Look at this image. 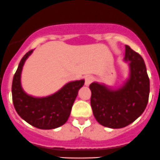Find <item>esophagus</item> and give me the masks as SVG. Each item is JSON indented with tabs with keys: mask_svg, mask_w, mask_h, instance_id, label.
<instances>
[{
	"mask_svg": "<svg viewBox=\"0 0 160 160\" xmlns=\"http://www.w3.org/2000/svg\"><path fill=\"white\" fill-rule=\"evenodd\" d=\"M94 78L92 76H88V77H85V85L88 86L89 84H91L93 81H94Z\"/></svg>",
	"mask_w": 160,
	"mask_h": 160,
	"instance_id": "1",
	"label": "esophagus"
}]
</instances>
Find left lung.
<instances>
[{
    "instance_id": "left-lung-1",
    "label": "left lung",
    "mask_w": 160,
    "mask_h": 160,
    "mask_svg": "<svg viewBox=\"0 0 160 160\" xmlns=\"http://www.w3.org/2000/svg\"><path fill=\"white\" fill-rule=\"evenodd\" d=\"M125 61H129L130 77L119 89L113 91L104 85L92 83L91 105L93 114L101 125L122 128L137 119L148 102L150 83L142 57L125 45Z\"/></svg>"
}]
</instances>
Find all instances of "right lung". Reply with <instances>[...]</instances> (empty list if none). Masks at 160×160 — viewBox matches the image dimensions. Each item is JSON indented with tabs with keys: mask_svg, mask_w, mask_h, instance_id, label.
I'll use <instances>...</instances> for the list:
<instances>
[{
	"mask_svg": "<svg viewBox=\"0 0 160 160\" xmlns=\"http://www.w3.org/2000/svg\"><path fill=\"white\" fill-rule=\"evenodd\" d=\"M32 50L28 52L20 61L12 81V92L14 107L26 122L39 129H55L69 119L78 91L84 80L68 83L60 91L45 98H33L23 91L20 82L22 69Z\"/></svg>",
	"mask_w": 160,
	"mask_h": 160,
	"instance_id": "1",
	"label": "right lung"
}]
</instances>
